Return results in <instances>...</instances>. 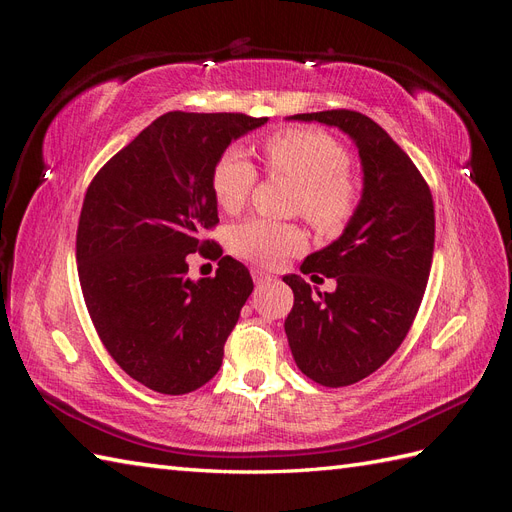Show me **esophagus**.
I'll use <instances>...</instances> for the list:
<instances>
[{
  "mask_svg": "<svg viewBox=\"0 0 512 512\" xmlns=\"http://www.w3.org/2000/svg\"><path fill=\"white\" fill-rule=\"evenodd\" d=\"M252 277H254L256 286H265V284L273 282V275H269V273H265V271H260V269H252Z\"/></svg>",
  "mask_w": 512,
  "mask_h": 512,
  "instance_id": "esophagus-1",
  "label": "esophagus"
}]
</instances>
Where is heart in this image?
I'll return each mask as SVG.
<instances>
[{
  "label": "heart",
  "mask_w": 512,
  "mask_h": 512,
  "mask_svg": "<svg viewBox=\"0 0 512 512\" xmlns=\"http://www.w3.org/2000/svg\"><path fill=\"white\" fill-rule=\"evenodd\" d=\"M269 168L280 170L301 183L299 209L320 230L342 226L354 209L356 188L348 177L350 156L346 147L327 132L286 128L262 143ZM256 166L239 147L220 153L211 170V192L224 211H237L250 198L256 183ZM301 228L265 218L245 220L232 230V250L258 265L280 262L303 250Z\"/></svg>",
  "instance_id": "heart-1"
}]
</instances>
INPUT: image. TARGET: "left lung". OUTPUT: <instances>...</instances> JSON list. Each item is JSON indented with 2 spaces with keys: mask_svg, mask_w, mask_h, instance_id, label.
Here are the masks:
<instances>
[{
  "mask_svg": "<svg viewBox=\"0 0 512 512\" xmlns=\"http://www.w3.org/2000/svg\"><path fill=\"white\" fill-rule=\"evenodd\" d=\"M286 119L339 128L361 158L359 205L342 235L301 267L335 277L337 288L312 294L301 275L284 277L294 292L284 322L294 363L307 378L337 389L374 374L408 335L429 280L433 200L406 151L367 115L322 111Z\"/></svg>",
  "mask_w": 512,
  "mask_h": 512,
  "instance_id": "8db88e82",
  "label": "left lung"
}]
</instances>
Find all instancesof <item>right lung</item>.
Wrapping results in <instances>:
<instances>
[{"mask_svg":"<svg viewBox=\"0 0 512 512\" xmlns=\"http://www.w3.org/2000/svg\"><path fill=\"white\" fill-rule=\"evenodd\" d=\"M267 117L166 113L91 181L76 232L83 297L104 348L130 378L164 395L207 384L254 290L250 271L223 256L194 283L187 256L210 247L220 222L211 170L220 153ZM222 255V252L221 254Z\"/></svg>","mask_w":512,"mask_h":512,"instance_id":"right-lung-1","label":"right lung"}]
</instances>
